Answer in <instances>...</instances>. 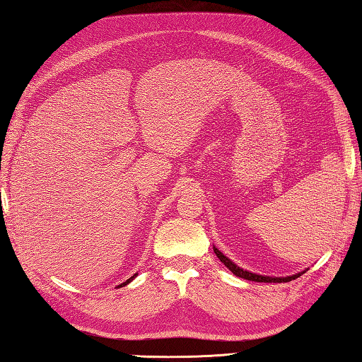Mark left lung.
Instances as JSON below:
<instances>
[{
	"instance_id": "left-lung-1",
	"label": "left lung",
	"mask_w": 362,
	"mask_h": 362,
	"mask_svg": "<svg viewBox=\"0 0 362 362\" xmlns=\"http://www.w3.org/2000/svg\"><path fill=\"white\" fill-rule=\"evenodd\" d=\"M213 250L214 253H216V257L221 259V263H224L227 269H230L236 276H241V279L244 280H250V281H258V283H288L291 280H296L298 279L300 275L305 274L306 271H302L298 274H294V275H288V276H269V275H259V274H255V272H250V271H245V269L236 266L232 259H230L228 257H226L224 253H222L218 247H214L213 245Z\"/></svg>"
}]
</instances>
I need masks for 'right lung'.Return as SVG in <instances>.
Returning a JSON list of instances; mask_svg holds the SVG:
<instances>
[{"label": "right lung", "instance_id": "obj_1", "mask_svg": "<svg viewBox=\"0 0 362 362\" xmlns=\"http://www.w3.org/2000/svg\"><path fill=\"white\" fill-rule=\"evenodd\" d=\"M136 275H138V274H134V275H132V276H130V279H127V280H126L124 283H121V284H119V288H122V286H126V284H129L130 281H132V280L135 279V276H136Z\"/></svg>", "mask_w": 362, "mask_h": 362}]
</instances>
